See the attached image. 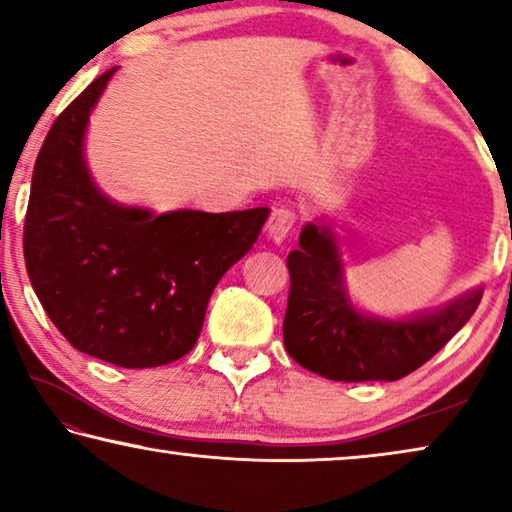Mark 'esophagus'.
I'll use <instances>...</instances> for the list:
<instances>
[{"mask_svg": "<svg viewBox=\"0 0 512 512\" xmlns=\"http://www.w3.org/2000/svg\"><path fill=\"white\" fill-rule=\"evenodd\" d=\"M295 210L291 207H274L268 219V235L274 244H281L295 226Z\"/></svg>", "mask_w": 512, "mask_h": 512, "instance_id": "34e87169", "label": "esophagus"}]
</instances>
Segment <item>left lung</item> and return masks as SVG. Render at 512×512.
<instances>
[{"instance_id": "left-lung-1", "label": "left lung", "mask_w": 512, "mask_h": 512, "mask_svg": "<svg viewBox=\"0 0 512 512\" xmlns=\"http://www.w3.org/2000/svg\"><path fill=\"white\" fill-rule=\"evenodd\" d=\"M291 291L284 346L309 372L330 381H397L441 351L478 309L483 288H471L434 311L381 318L351 302L337 235L325 221H309L300 249L286 258Z\"/></svg>"}]
</instances>
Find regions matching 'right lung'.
Instances as JSON below:
<instances>
[{"label": "right lung", "mask_w": 512, "mask_h": 512, "mask_svg": "<svg viewBox=\"0 0 512 512\" xmlns=\"http://www.w3.org/2000/svg\"><path fill=\"white\" fill-rule=\"evenodd\" d=\"M115 71L96 78L43 140L25 263L73 348L117 367H161L194 348L214 286L254 247L270 207L157 214L103 194L87 168L85 131Z\"/></svg>", "instance_id": "obj_1"}]
</instances>
